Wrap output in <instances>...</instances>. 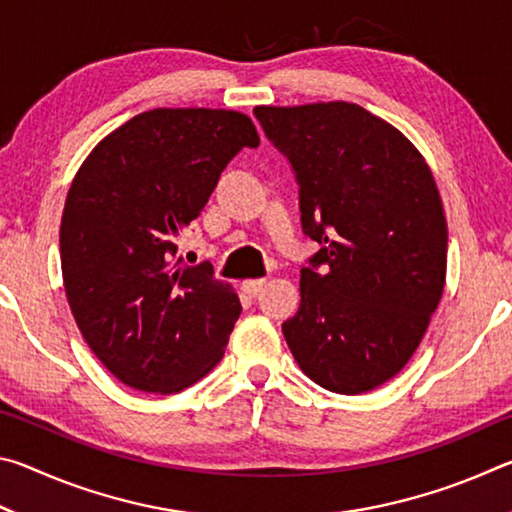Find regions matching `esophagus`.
<instances>
[{"mask_svg":"<svg viewBox=\"0 0 512 512\" xmlns=\"http://www.w3.org/2000/svg\"><path fill=\"white\" fill-rule=\"evenodd\" d=\"M266 284V277H257V280H244L241 282V289H244L248 296H255V293Z\"/></svg>","mask_w":512,"mask_h":512,"instance_id":"34e87169","label":"esophagus"}]
</instances>
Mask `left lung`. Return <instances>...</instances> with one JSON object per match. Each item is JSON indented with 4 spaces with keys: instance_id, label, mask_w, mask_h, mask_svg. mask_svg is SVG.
<instances>
[{
    "instance_id": "1",
    "label": "left lung",
    "mask_w": 512,
    "mask_h": 512,
    "mask_svg": "<svg viewBox=\"0 0 512 512\" xmlns=\"http://www.w3.org/2000/svg\"><path fill=\"white\" fill-rule=\"evenodd\" d=\"M300 185L318 253L300 271V309L282 325L293 359L332 393L395 377L445 291L447 219L422 153L348 101L257 106Z\"/></svg>"
}]
</instances>
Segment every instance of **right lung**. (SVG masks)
<instances>
[{
  "label": "right lung",
  "mask_w": 512,
  "mask_h": 512,
  "mask_svg": "<svg viewBox=\"0 0 512 512\" xmlns=\"http://www.w3.org/2000/svg\"><path fill=\"white\" fill-rule=\"evenodd\" d=\"M257 144L244 112L155 108L108 133L76 171L60 221L65 296L121 384L180 393L221 361L239 296L210 264H180L176 239L225 164Z\"/></svg>",
  "instance_id": "right-lung-1"
}]
</instances>
